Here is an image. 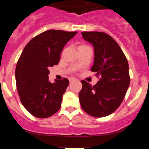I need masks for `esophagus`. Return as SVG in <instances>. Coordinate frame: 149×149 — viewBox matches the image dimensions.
Returning <instances> with one entry per match:
<instances>
[{"mask_svg": "<svg viewBox=\"0 0 149 149\" xmlns=\"http://www.w3.org/2000/svg\"><path fill=\"white\" fill-rule=\"evenodd\" d=\"M76 81V79L75 78H72V77H71V78H69V81H70V83L73 82V81Z\"/></svg>", "mask_w": 149, "mask_h": 149, "instance_id": "34e87169", "label": "esophagus"}]
</instances>
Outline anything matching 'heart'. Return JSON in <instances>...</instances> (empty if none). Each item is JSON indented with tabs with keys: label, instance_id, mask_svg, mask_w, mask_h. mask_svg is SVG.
<instances>
[{
	"label": "heart",
	"instance_id": "b5f03b06",
	"mask_svg": "<svg viewBox=\"0 0 149 149\" xmlns=\"http://www.w3.org/2000/svg\"><path fill=\"white\" fill-rule=\"evenodd\" d=\"M83 46H86V45H80L79 47H83Z\"/></svg>",
	"mask_w": 149,
	"mask_h": 149
}]
</instances>
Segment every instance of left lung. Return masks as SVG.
<instances>
[{
    "label": "left lung",
    "instance_id": "obj_1",
    "mask_svg": "<svg viewBox=\"0 0 149 149\" xmlns=\"http://www.w3.org/2000/svg\"><path fill=\"white\" fill-rule=\"evenodd\" d=\"M84 39L94 46V64L91 71L100 77L92 86L81 81L79 93L81 107L94 117L113 113L124 99L130 84L127 60L118 43L103 32H82Z\"/></svg>",
    "mask_w": 149,
    "mask_h": 149
}]
</instances>
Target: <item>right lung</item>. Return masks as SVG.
I'll use <instances>...</instances> for the list:
<instances>
[{"label":"right lung","instance_id":"right-lung-1","mask_svg":"<svg viewBox=\"0 0 149 149\" xmlns=\"http://www.w3.org/2000/svg\"><path fill=\"white\" fill-rule=\"evenodd\" d=\"M77 33L47 30L24 48L15 68L16 87L23 106L34 116L48 118L60 110L69 81L63 78L51 84L48 68L58 64L63 47Z\"/></svg>","mask_w":149,"mask_h":149}]
</instances>
